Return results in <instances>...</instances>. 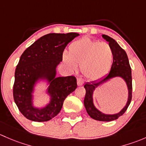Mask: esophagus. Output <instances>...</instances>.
Masks as SVG:
<instances>
[{
    "label": "esophagus",
    "instance_id": "esophagus-1",
    "mask_svg": "<svg viewBox=\"0 0 146 146\" xmlns=\"http://www.w3.org/2000/svg\"><path fill=\"white\" fill-rule=\"evenodd\" d=\"M84 84V80L82 78L79 77L77 78V85L78 86H82Z\"/></svg>",
    "mask_w": 146,
    "mask_h": 146
}]
</instances>
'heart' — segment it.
<instances>
[{"label": "heart", "mask_w": 146, "mask_h": 146, "mask_svg": "<svg viewBox=\"0 0 146 146\" xmlns=\"http://www.w3.org/2000/svg\"><path fill=\"white\" fill-rule=\"evenodd\" d=\"M112 51L109 45L87 37L73 42L69 46V53L62 55L63 62L72 70L81 65L86 77L97 79L108 73L112 66Z\"/></svg>", "instance_id": "b5f03b06"}]
</instances>
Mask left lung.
Here are the masks:
<instances>
[{"label":"left lung","instance_id":"8db88e82","mask_svg":"<svg viewBox=\"0 0 146 146\" xmlns=\"http://www.w3.org/2000/svg\"><path fill=\"white\" fill-rule=\"evenodd\" d=\"M103 38L109 43L110 47L112 51V56H113V62L110 73L105 77L94 81L91 82H87L84 85L86 89V95L84 98V103L86 110L87 113L88 114L91 118L98 121H110L118 119L120 116L123 115L131 103L132 98V78H131V69L129 64L128 57L124 49L121 48L119 45L117 43L115 40L108 36L103 34ZM115 77L121 78L127 86L128 88V99L125 106L118 113L105 114L100 112L96 108L93 104V99L92 95L93 92L98 86L105 83L110 78Z\"/></svg>","mask_w":146,"mask_h":146}]
</instances>
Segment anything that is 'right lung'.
Here are the masks:
<instances>
[{
  "label": "right lung",
  "mask_w": 146,
  "mask_h": 146,
  "mask_svg": "<svg viewBox=\"0 0 146 146\" xmlns=\"http://www.w3.org/2000/svg\"><path fill=\"white\" fill-rule=\"evenodd\" d=\"M77 33L52 34L43 36L27 48L21 55L15 72L13 97L21 113L34 121H47L62 109L64 99L77 87L74 76H56V68L62 60V53ZM45 80L49 86L46 92L49 104L36 108L33 103L35 84Z\"/></svg>",
  "instance_id": "obj_1"
}]
</instances>
